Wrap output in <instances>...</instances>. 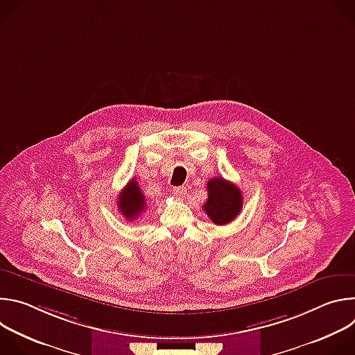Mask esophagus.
I'll use <instances>...</instances> for the list:
<instances>
[{
	"instance_id": "obj_1",
	"label": "esophagus",
	"mask_w": 355,
	"mask_h": 355,
	"mask_svg": "<svg viewBox=\"0 0 355 355\" xmlns=\"http://www.w3.org/2000/svg\"><path fill=\"white\" fill-rule=\"evenodd\" d=\"M173 191H174V193H175L177 196H180V198L185 196V193H187V188H185V187H175Z\"/></svg>"
}]
</instances>
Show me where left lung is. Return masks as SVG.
Masks as SVG:
<instances>
[{
    "instance_id": "obj_1",
    "label": "left lung",
    "mask_w": 355,
    "mask_h": 355,
    "mask_svg": "<svg viewBox=\"0 0 355 355\" xmlns=\"http://www.w3.org/2000/svg\"><path fill=\"white\" fill-rule=\"evenodd\" d=\"M208 199L204 205L205 214L215 225H227L240 214L243 196L237 185L222 177L211 178L207 184Z\"/></svg>"
}]
</instances>
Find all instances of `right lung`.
<instances>
[{"mask_svg": "<svg viewBox=\"0 0 355 355\" xmlns=\"http://www.w3.org/2000/svg\"><path fill=\"white\" fill-rule=\"evenodd\" d=\"M146 198L136 181L132 178L118 195V209L128 220H135L146 209Z\"/></svg>", "mask_w": 355, "mask_h": 355, "instance_id": "add662e5", "label": "right lung"}]
</instances>
